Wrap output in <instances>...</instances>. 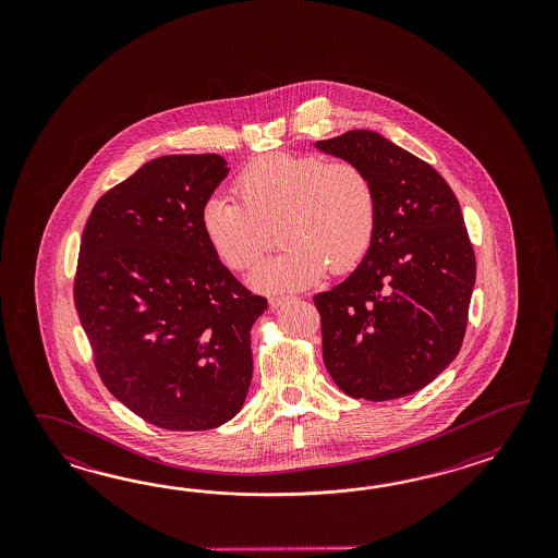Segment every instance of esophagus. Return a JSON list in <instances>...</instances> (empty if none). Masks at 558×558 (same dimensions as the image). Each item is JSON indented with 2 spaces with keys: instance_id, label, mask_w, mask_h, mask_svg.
I'll return each instance as SVG.
<instances>
[{
  "instance_id": "1",
  "label": "esophagus",
  "mask_w": 558,
  "mask_h": 558,
  "mask_svg": "<svg viewBox=\"0 0 558 558\" xmlns=\"http://www.w3.org/2000/svg\"><path fill=\"white\" fill-rule=\"evenodd\" d=\"M293 296H287V295H275L269 299V305L274 308L283 307L284 303H289Z\"/></svg>"
}]
</instances>
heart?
<instances>
[{"label":"heart","mask_w":558,"mask_h":558,"mask_svg":"<svg viewBox=\"0 0 558 558\" xmlns=\"http://www.w3.org/2000/svg\"><path fill=\"white\" fill-rule=\"evenodd\" d=\"M239 202L215 193L203 203L199 223L209 247L233 271H245L274 247L250 281L265 293L315 283L327 265L353 271L367 257L379 223V197L363 167L320 155H263L235 179Z\"/></svg>","instance_id":"1"}]
</instances>
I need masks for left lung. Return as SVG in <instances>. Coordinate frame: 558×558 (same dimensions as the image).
Here are the masks:
<instances>
[{
    "label": "left lung",
    "instance_id": "obj_1",
    "mask_svg": "<svg viewBox=\"0 0 558 558\" xmlns=\"http://www.w3.org/2000/svg\"><path fill=\"white\" fill-rule=\"evenodd\" d=\"M315 147L363 167L379 197L367 257L313 296L323 361L349 397L399 399L437 379L463 344L476 262L461 205L437 169L377 131Z\"/></svg>",
    "mask_w": 558,
    "mask_h": 558
}]
</instances>
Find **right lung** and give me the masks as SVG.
Returning <instances> with one entry per match:
<instances>
[{"label": "right lung", "instance_id": "add662e5", "mask_svg": "<svg viewBox=\"0 0 558 558\" xmlns=\"http://www.w3.org/2000/svg\"><path fill=\"white\" fill-rule=\"evenodd\" d=\"M221 155H163L95 203L75 308L107 391L143 421L207 430L238 415L253 375L251 327L267 308L203 235Z\"/></svg>", "mask_w": 558, "mask_h": 558}]
</instances>
